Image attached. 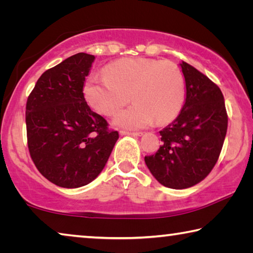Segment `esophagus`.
Returning a JSON list of instances; mask_svg holds the SVG:
<instances>
[{
  "instance_id": "obj_1",
  "label": "esophagus",
  "mask_w": 253,
  "mask_h": 253,
  "mask_svg": "<svg viewBox=\"0 0 253 253\" xmlns=\"http://www.w3.org/2000/svg\"><path fill=\"white\" fill-rule=\"evenodd\" d=\"M119 132H121V135H128V136H134V137L143 135V132H134V131H127V130H121Z\"/></svg>"
}]
</instances>
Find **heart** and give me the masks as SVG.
<instances>
[{
  "mask_svg": "<svg viewBox=\"0 0 253 253\" xmlns=\"http://www.w3.org/2000/svg\"><path fill=\"white\" fill-rule=\"evenodd\" d=\"M105 76H91L84 84L85 100L93 110L113 116L131 99L135 104L115 117L119 127L138 129L166 124L177 116L185 100V80L172 61L125 58L105 68Z\"/></svg>",
  "mask_w": 253,
  "mask_h": 253,
  "instance_id": "obj_1",
  "label": "heart"
}]
</instances>
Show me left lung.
<instances>
[{"instance_id":"1","label":"left lung","mask_w":253,"mask_h":253,"mask_svg":"<svg viewBox=\"0 0 253 253\" xmlns=\"http://www.w3.org/2000/svg\"><path fill=\"white\" fill-rule=\"evenodd\" d=\"M185 104L173 123L160 131L163 145L145 156L148 169L162 185L187 188L208 176L219 160L228 129L220 88L194 67L182 61Z\"/></svg>"}]
</instances>
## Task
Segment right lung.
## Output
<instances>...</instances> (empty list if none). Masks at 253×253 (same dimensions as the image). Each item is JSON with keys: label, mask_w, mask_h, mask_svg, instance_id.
Returning a JSON list of instances; mask_svg holds the SVG:
<instances>
[{"label": "right lung", "mask_w": 253, "mask_h": 253, "mask_svg": "<svg viewBox=\"0 0 253 253\" xmlns=\"http://www.w3.org/2000/svg\"><path fill=\"white\" fill-rule=\"evenodd\" d=\"M95 55L77 53L44 71L25 109L28 147L38 170L55 185L76 188L104 169L118 139L90 109L84 84Z\"/></svg>", "instance_id": "obj_1"}]
</instances>
